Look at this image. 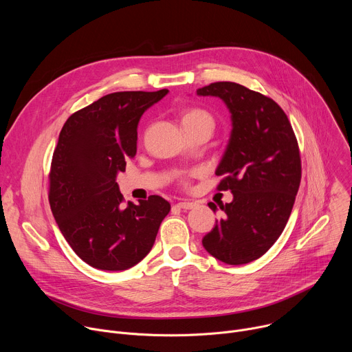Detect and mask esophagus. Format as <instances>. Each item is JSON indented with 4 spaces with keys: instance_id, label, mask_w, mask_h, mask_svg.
<instances>
[{
    "instance_id": "obj_1",
    "label": "esophagus",
    "mask_w": 352,
    "mask_h": 352,
    "mask_svg": "<svg viewBox=\"0 0 352 352\" xmlns=\"http://www.w3.org/2000/svg\"><path fill=\"white\" fill-rule=\"evenodd\" d=\"M177 206L179 208V209H185V210H190V209H193L195 206H196V204H193V202H190V200H181V202H178L177 204Z\"/></svg>"
}]
</instances>
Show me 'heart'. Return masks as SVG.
<instances>
[{"label": "heart", "mask_w": 352, "mask_h": 352, "mask_svg": "<svg viewBox=\"0 0 352 352\" xmlns=\"http://www.w3.org/2000/svg\"><path fill=\"white\" fill-rule=\"evenodd\" d=\"M181 121H182L184 128H188V126H192V125H199V124H205V125H209L212 128L214 126V120H213L212 114L209 111H206L205 109H200V107L186 109L182 113ZM179 184L184 185V186H186L189 184L186 174L179 177Z\"/></svg>", "instance_id": "heart-1"}]
</instances>
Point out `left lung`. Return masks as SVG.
<instances>
[{
    "label": "left lung",
    "mask_w": 352,
    "mask_h": 352,
    "mask_svg": "<svg viewBox=\"0 0 352 352\" xmlns=\"http://www.w3.org/2000/svg\"><path fill=\"white\" fill-rule=\"evenodd\" d=\"M217 96L231 111L232 132L216 171L219 190L234 200L206 234L208 252L227 265L259 259L281 235L300 184L299 146L291 122L273 98L234 82H214L196 90ZM216 212L217 206L209 204Z\"/></svg>",
    "instance_id": "obj_1"
}]
</instances>
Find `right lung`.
Masks as SVG:
<instances>
[{
  "mask_svg": "<svg viewBox=\"0 0 352 352\" xmlns=\"http://www.w3.org/2000/svg\"><path fill=\"white\" fill-rule=\"evenodd\" d=\"M116 91L64 124L48 174V202L74 252L100 270H126L152 249L171 206L159 195L128 202L116 181L136 155L138 122L167 94Z\"/></svg>",
  "mask_w": 352,
  "mask_h": 352,
  "instance_id": "right-lung-1",
  "label": "right lung"
}]
</instances>
